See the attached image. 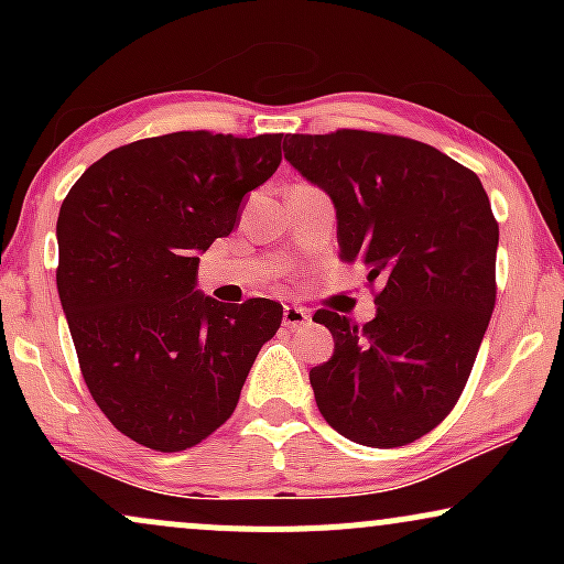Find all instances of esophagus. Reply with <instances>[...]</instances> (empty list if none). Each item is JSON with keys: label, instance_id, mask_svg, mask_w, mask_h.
<instances>
[{"label": "esophagus", "instance_id": "34e87169", "mask_svg": "<svg viewBox=\"0 0 564 564\" xmlns=\"http://www.w3.org/2000/svg\"><path fill=\"white\" fill-rule=\"evenodd\" d=\"M310 323V313L304 307H296V304H289L283 307V326L291 328V332H300Z\"/></svg>", "mask_w": 564, "mask_h": 564}]
</instances>
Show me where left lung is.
Returning a JSON list of instances; mask_svg holds the SVG:
<instances>
[{"instance_id": "1", "label": "left lung", "mask_w": 564, "mask_h": 564, "mask_svg": "<svg viewBox=\"0 0 564 564\" xmlns=\"http://www.w3.org/2000/svg\"><path fill=\"white\" fill-rule=\"evenodd\" d=\"M283 151L336 206L345 262L368 270L377 318L318 310L334 355L310 371L339 435L371 448L424 437L462 398L496 304L498 223L475 172L426 142L336 129Z\"/></svg>"}]
</instances>
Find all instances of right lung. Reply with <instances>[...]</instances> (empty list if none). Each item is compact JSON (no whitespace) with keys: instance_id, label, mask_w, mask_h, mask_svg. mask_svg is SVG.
Listing matches in <instances>:
<instances>
[{"instance_id":"right-lung-1","label":"right lung","mask_w":564,"mask_h":564,"mask_svg":"<svg viewBox=\"0 0 564 564\" xmlns=\"http://www.w3.org/2000/svg\"><path fill=\"white\" fill-rule=\"evenodd\" d=\"M283 134L206 129L134 140L76 180L57 217V294L82 377L121 435L193 448L236 411L273 300L196 291L198 251L230 236L243 196L273 177Z\"/></svg>"}]
</instances>
